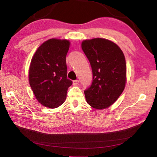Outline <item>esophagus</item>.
Returning a JSON list of instances; mask_svg holds the SVG:
<instances>
[{
    "label": "esophagus",
    "instance_id": "1",
    "mask_svg": "<svg viewBox=\"0 0 157 157\" xmlns=\"http://www.w3.org/2000/svg\"><path fill=\"white\" fill-rule=\"evenodd\" d=\"M73 85H78V84H79V80H73Z\"/></svg>",
    "mask_w": 157,
    "mask_h": 157
}]
</instances>
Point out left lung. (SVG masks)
<instances>
[{
	"mask_svg": "<svg viewBox=\"0 0 157 157\" xmlns=\"http://www.w3.org/2000/svg\"><path fill=\"white\" fill-rule=\"evenodd\" d=\"M82 48L93 72L92 84L84 91L86 102L98 109L109 107L125 87L127 67L123 52L114 42L102 38L84 40Z\"/></svg>",
	"mask_w": 157,
	"mask_h": 157,
	"instance_id": "left-lung-1",
	"label": "left lung"
}]
</instances>
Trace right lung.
<instances>
[{
  "label": "right lung",
  "instance_id": "right-lung-1",
  "mask_svg": "<svg viewBox=\"0 0 157 157\" xmlns=\"http://www.w3.org/2000/svg\"><path fill=\"white\" fill-rule=\"evenodd\" d=\"M70 44L67 39H48L32 58L29 83L36 100L44 107L54 109L62 105L73 84L67 78L66 62Z\"/></svg>",
  "mask_w": 157,
  "mask_h": 157
}]
</instances>
